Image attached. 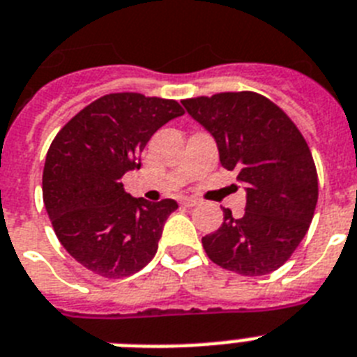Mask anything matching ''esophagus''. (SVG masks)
<instances>
[{"mask_svg":"<svg viewBox=\"0 0 357 357\" xmlns=\"http://www.w3.org/2000/svg\"><path fill=\"white\" fill-rule=\"evenodd\" d=\"M200 200L197 197H182L181 199V204L185 206V208H191V206H197Z\"/></svg>","mask_w":357,"mask_h":357,"instance_id":"1","label":"esophagus"}]
</instances>
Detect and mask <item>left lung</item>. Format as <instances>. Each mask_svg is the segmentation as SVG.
<instances>
[{"instance_id": "obj_1", "label": "left lung", "mask_w": 357, "mask_h": 357, "mask_svg": "<svg viewBox=\"0 0 357 357\" xmlns=\"http://www.w3.org/2000/svg\"><path fill=\"white\" fill-rule=\"evenodd\" d=\"M185 111L213 135L219 158L246 184V211L202 237L208 257L241 275L281 268L310 228L317 172L297 126L272 100L253 91L182 100Z\"/></svg>"}]
</instances>
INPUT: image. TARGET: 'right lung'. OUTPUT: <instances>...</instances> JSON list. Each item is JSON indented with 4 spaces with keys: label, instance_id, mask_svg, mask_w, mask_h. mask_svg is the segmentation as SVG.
<instances>
[{
    "label": "right lung",
    "instance_id": "1",
    "mask_svg": "<svg viewBox=\"0 0 357 357\" xmlns=\"http://www.w3.org/2000/svg\"><path fill=\"white\" fill-rule=\"evenodd\" d=\"M184 114L176 100L111 93L60 129L47 151L43 204L61 246L102 278H128L157 253L173 199L147 202L123 191L122 176L164 123Z\"/></svg>",
    "mask_w": 357,
    "mask_h": 357
}]
</instances>
